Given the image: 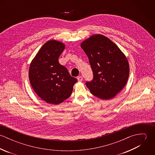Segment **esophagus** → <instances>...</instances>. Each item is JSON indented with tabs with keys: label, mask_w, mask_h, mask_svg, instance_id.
I'll return each mask as SVG.
<instances>
[{
	"label": "esophagus",
	"mask_w": 155,
	"mask_h": 155,
	"mask_svg": "<svg viewBox=\"0 0 155 155\" xmlns=\"http://www.w3.org/2000/svg\"><path fill=\"white\" fill-rule=\"evenodd\" d=\"M77 79H78V80L79 82H82V80H83V78H82V76H78V77L77 78Z\"/></svg>",
	"instance_id": "obj_1"
}]
</instances>
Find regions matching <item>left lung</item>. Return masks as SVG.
<instances>
[{
  "label": "left lung",
  "mask_w": 155,
  "mask_h": 155,
  "mask_svg": "<svg viewBox=\"0 0 155 155\" xmlns=\"http://www.w3.org/2000/svg\"><path fill=\"white\" fill-rule=\"evenodd\" d=\"M93 72L86 82L91 94L102 100L113 98L125 86L130 73L128 60L118 46L107 37L95 35L81 45Z\"/></svg>",
  "instance_id": "1"
}]
</instances>
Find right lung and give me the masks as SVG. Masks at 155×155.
Listing matches in <instances>:
<instances>
[{
    "label": "right lung",
    "mask_w": 155,
    "mask_h": 155,
    "mask_svg": "<svg viewBox=\"0 0 155 155\" xmlns=\"http://www.w3.org/2000/svg\"><path fill=\"white\" fill-rule=\"evenodd\" d=\"M65 45L57 41H49L32 60L28 71L29 80L35 92L49 104H58L72 93L78 80L70 76L58 58Z\"/></svg>",
    "instance_id": "1"
}]
</instances>
